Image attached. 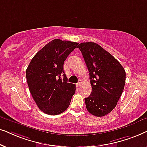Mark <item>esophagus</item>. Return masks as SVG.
<instances>
[{"mask_svg":"<svg viewBox=\"0 0 147 147\" xmlns=\"http://www.w3.org/2000/svg\"><path fill=\"white\" fill-rule=\"evenodd\" d=\"M82 84V82H79L77 84H76V86H77V87H80V86H81Z\"/></svg>","mask_w":147,"mask_h":147,"instance_id":"esophagus-1","label":"esophagus"}]
</instances>
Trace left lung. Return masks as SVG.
Returning a JSON list of instances; mask_svg holds the SVG:
<instances>
[{"label": "left lung", "instance_id": "1", "mask_svg": "<svg viewBox=\"0 0 147 147\" xmlns=\"http://www.w3.org/2000/svg\"><path fill=\"white\" fill-rule=\"evenodd\" d=\"M89 71L92 93L85 98L88 111L101 117L116 107L123 92L126 72L117 59L93 42L78 45Z\"/></svg>", "mask_w": 147, "mask_h": 147}]
</instances>
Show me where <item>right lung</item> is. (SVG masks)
Here are the masks:
<instances>
[{
  "label": "right lung",
  "mask_w": 147,
  "mask_h": 147,
  "mask_svg": "<svg viewBox=\"0 0 147 147\" xmlns=\"http://www.w3.org/2000/svg\"><path fill=\"white\" fill-rule=\"evenodd\" d=\"M78 45L76 42L53 39L35 54L26 70L29 91L44 113L57 115L69 107L76 88L67 82L63 63Z\"/></svg>",
  "instance_id": "obj_1"
}]
</instances>
